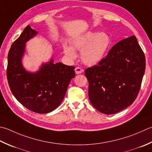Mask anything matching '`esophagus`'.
<instances>
[{
	"label": "esophagus",
	"instance_id": "obj_1",
	"mask_svg": "<svg viewBox=\"0 0 152 152\" xmlns=\"http://www.w3.org/2000/svg\"><path fill=\"white\" fill-rule=\"evenodd\" d=\"M74 70H75V72H76V74H81L83 72V70L81 68H80V67H76L75 69H74Z\"/></svg>",
	"mask_w": 152,
	"mask_h": 152
}]
</instances>
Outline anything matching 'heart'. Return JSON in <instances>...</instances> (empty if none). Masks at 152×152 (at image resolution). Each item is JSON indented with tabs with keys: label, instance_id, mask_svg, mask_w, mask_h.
<instances>
[{
	"label": "heart",
	"instance_id": "heart-1",
	"mask_svg": "<svg viewBox=\"0 0 152 152\" xmlns=\"http://www.w3.org/2000/svg\"><path fill=\"white\" fill-rule=\"evenodd\" d=\"M110 37L105 32L86 31L77 35L71 40V46L63 45V51L70 60L77 57L75 50H81V58L84 64L90 66L97 64L102 60L107 50Z\"/></svg>",
	"mask_w": 152,
	"mask_h": 152
}]
</instances>
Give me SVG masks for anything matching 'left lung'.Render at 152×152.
Returning a JSON list of instances; mask_svg holds the SVG:
<instances>
[{"label": "left lung", "mask_w": 152, "mask_h": 152, "mask_svg": "<svg viewBox=\"0 0 152 152\" xmlns=\"http://www.w3.org/2000/svg\"><path fill=\"white\" fill-rule=\"evenodd\" d=\"M145 68L144 52L134 35L116 43L97 66L85 70L91 105L106 115L128 107L137 97Z\"/></svg>", "instance_id": "left-lung-1"}]
</instances>
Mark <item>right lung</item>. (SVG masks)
Returning <instances> with one entry per match:
<instances>
[{
    "label": "right lung",
    "instance_id": "1",
    "mask_svg": "<svg viewBox=\"0 0 152 152\" xmlns=\"http://www.w3.org/2000/svg\"><path fill=\"white\" fill-rule=\"evenodd\" d=\"M37 34L29 25L26 27L11 45L7 72L8 85L16 99L30 111L45 114L60 105L71 79L75 76V67L54 63L52 57L36 72L26 70L22 64L26 43Z\"/></svg>",
    "mask_w": 152,
    "mask_h": 152
}]
</instances>
